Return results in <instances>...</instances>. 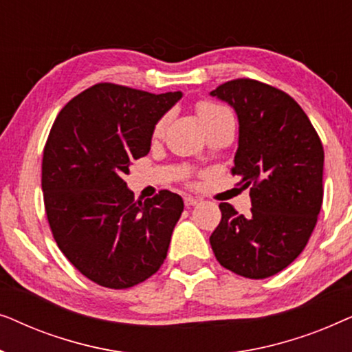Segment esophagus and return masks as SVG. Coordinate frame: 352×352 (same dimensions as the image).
<instances>
[{
  "label": "esophagus",
  "mask_w": 352,
  "mask_h": 352,
  "mask_svg": "<svg viewBox=\"0 0 352 352\" xmlns=\"http://www.w3.org/2000/svg\"><path fill=\"white\" fill-rule=\"evenodd\" d=\"M197 204H199V200L194 199V197H184V205L187 206V208H190V206H195Z\"/></svg>",
  "instance_id": "obj_1"
}]
</instances>
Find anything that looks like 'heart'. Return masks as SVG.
I'll list each match as a JSON object with an SVG mask.
<instances>
[{"instance_id": "b5f03b06", "label": "heart", "mask_w": 352, "mask_h": 352, "mask_svg": "<svg viewBox=\"0 0 352 352\" xmlns=\"http://www.w3.org/2000/svg\"><path fill=\"white\" fill-rule=\"evenodd\" d=\"M226 112H228V110L223 109L218 104L210 102V100H201V102L197 104V113H199L201 124L210 122V120H213L216 117H219V115H223ZM165 126H166V118L158 120L155 128H153V136L155 138L162 136L163 131H165Z\"/></svg>"}]
</instances>
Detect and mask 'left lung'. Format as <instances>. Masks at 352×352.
Returning a JSON list of instances; mask_svg holds the SVG:
<instances>
[{
	"mask_svg": "<svg viewBox=\"0 0 352 352\" xmlns=\"http://www.w3.org/2000/svg\"><path fill=\"white\" fill-rule=\"evenodd\" d=\"M211 96L239 118L232 175L250 187L252 214L221 204L210 243L219 264L248 278H266L300 256L316 228L324 187V147L295 99L261 81L237 78Z\"/></svg>",
	"mask_w": 352,
	"mask_h": 352,
	"instance_id": "1",
	"label": "left lung"
}]
</instances>
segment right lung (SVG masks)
Segmentation results:
<instances>
[{
  "label": "right lung",
  "mask_w": 352,
  "mask_h": 352,
  "mask_svg": "<svg viewBox=\"0 0 352 352\" xmlns=\"http://www.w3.org/2000/svg\"><path fill=\"white\" fill-rule=\"evenodd\" d=\"M181 98L98 83L52 124L41 165L47 223L65 258L98 285L134 287L165 261L184 201L170 190L136 201L123 175L147 155L157 122Z\"/></svg>",
  "instance_id": "right-lung-1"
}]
</instances>
